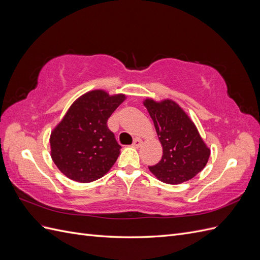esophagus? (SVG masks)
<instances>
[{
  "label": "esophagus",
  "mask_w": 260,
  "mask_h": 260,
  "mask_svg": "<svg viewBox=\"0 0 260 260\" xmlns=\"http://www.w3.org/2000/svg\"><path fill=\"white\" fill-rule=\"evenodd\" d=\"M141 144H142V140H141V139L136 138L135 140H133V143H132L133 147H139Z\"/></svg>",
  "instance_id": "1"
}]
</instances>
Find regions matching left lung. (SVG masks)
Wrapping results in <instances>:
<instances>
[{"label": "left lung", "instance_id": "1", "mask_svg": "<svg viewBox=\"0 0 260 260\" xmlns=\"http://www.w3.org/2000/svg\"><path fill=\"white\" fill-rule=\"evenodd\" d=\"M144 105L162 145L161 159L149 166V170L168 184H180L195 177L206 166L210 155L195 124L172 101L156 103L146 100Z\"/></svg>", "mask_w": 260, "mask_h": 260}]
</instances>
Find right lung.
Listing matches in <instances>:
<instances>
[{"instance_id":"right-lung-1","label":"right lung","mask_w":260,"mask_h":260,"mask_svg":"<svg viewBox=\"0 0 260 260\" xmlns=\"http://www.w3.org/2000/svg\"><path fill=\"white\" fill-rule=\"evenodd\" d=\"M124 100L96 90L84 94L68 109L51 135L52 159L69 179L92 182L113 167L120 154L108 118Z\"/></svg>"}]
</instances>
